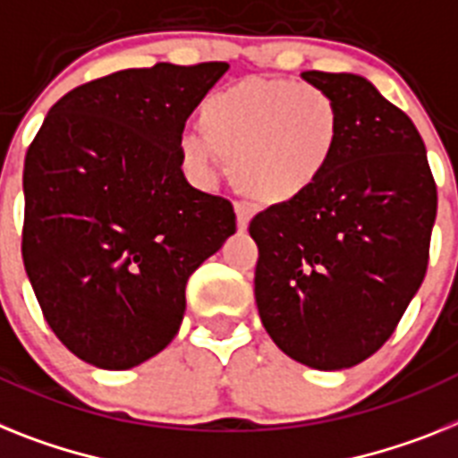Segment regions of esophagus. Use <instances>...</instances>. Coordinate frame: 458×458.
Returning <instances> with one entry per match:
<instances>
[{
  "instance_id": "esophagus-1",
  "label": "esophagus",
  "mask_w": 458,
  "mask_h": 458,
  "mask_svg": "<svg viewBox=\"0 0 458 458\" xmlns=\"http://www.w3.org/2000/svg\"><path fill=\"white\" fill-rule=\"evenodd\" d=\"M235 214H237V230L244 233V230L249 228V221H251V211H249L244 205H237Z\"/></svg>"
}]
</instances>
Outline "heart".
Returning a JSON list of instances; mask_svg holds the SVG:
<instances>
[{
    "label": "heart",
    "instance_id": "1",
    "mask_svg": "<svg viewBox=\"0 0 458 458\" xmlns=\"http://www.w3.org/2000/svg\"><path fill=\"white\" fill-rule=\"evenodd\" d=\"M199 132L179 140L183 165L202 182L230 165L242 198L282 207L312 193L335 163L342 116L328 92L282 79H244L199 105Z\"/></svg>",
    "mask_w": 458,
    "mask_h": 458
}]
</instances>
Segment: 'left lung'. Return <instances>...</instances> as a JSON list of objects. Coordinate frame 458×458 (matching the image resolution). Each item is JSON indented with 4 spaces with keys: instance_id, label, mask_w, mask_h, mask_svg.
<instances>
[{
    "instance_id": "left-lung-1",
    "label": "left lung",
    "mask_w": 458,
    "mask_h": 458,
    "mask_svg": "<svg viewBox=\"0 0 458 458\" xmlns=\"http://www.w3.org/2000/svg\"><path fill=\"white\" fill-rule=\"evenodd\" d=\"M302 79L335 99L342 140L312 193L253 216V293L286 356L342 370L389 340L424 282L437 191L421 134L370 81Z\"/></svg>"
}]
</instances>
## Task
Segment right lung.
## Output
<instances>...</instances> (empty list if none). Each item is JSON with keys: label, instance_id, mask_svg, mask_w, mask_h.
<instances>
[{"label": "right lung", "instance_id": "add662e5", "mask_svg": "<svg viewBox=\"0 0 458 458\" xmlns=\"http://www.w3.org/2000/svg\"><path fill=\"white\" fill-rule=\"evenodd\" d=\"M228 72L157 63L69 90L22 170V263L46 321L72 353L128 370L163 352L186 282L235 233L228 199L186 182V118Z\"/></svg>", "mask_w": 458, "mask_h": 458}]
</instances>
